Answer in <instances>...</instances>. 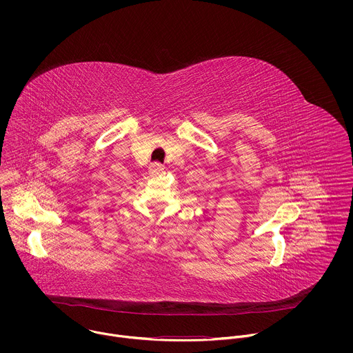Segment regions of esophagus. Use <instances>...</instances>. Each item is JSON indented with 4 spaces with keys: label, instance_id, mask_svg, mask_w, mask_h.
Returning <instances> with one entry per match:
<instances>
[{
    "label": "esophagus",
    "instance_id": "34e87169",
    "mask_svg": "<svg viewBox=\"0 0 353 353\" xmlns=\"http://www.w3.org/2000/svg\"><path fill=\"white\" fill-rule=\"evenodd\" d=\"M163 170H164V167H163L160 163H157V161L152 163L151 165H150V174H152V175H157V174H160Z\"/></svg>",
    "mask_w": 353,
    "mask_h": 353
}]
</instances>
